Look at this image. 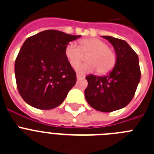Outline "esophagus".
<instances>
[{"instance_id": "1", "label": "esophagus", "mask_w": 154, "mask_h": 154, "mask_svg": "<svg viewBox=\"0 0 154 154\" xmlns=\"http://www.w3.org/2000/svg\"><path fill=\"white\" fill-rule=\"evenodd\" d=\"M76 78H77V80L82 79H84V76L83 75H81L77 74V75H76Z\"/></svg>"}]
</instances>
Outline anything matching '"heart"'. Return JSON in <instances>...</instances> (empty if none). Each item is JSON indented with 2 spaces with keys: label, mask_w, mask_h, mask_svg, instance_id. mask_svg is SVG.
<instances>
[{
  "label": "heart",
  "mask_w": 154,
  "mask_h": 154,
  "mask_svg": "<svg viewBox=\"0 0 154 154\" xmlns=\"http://www.w3.org/2000/svg\"><path fill=\"white\" fill-rule=\"evenodd\" d=\"M65 55L73 68L77 67L86 56V62L77 68L79 73L92 72L97 69L99 74L109 72L116 63V55L108 45L98 38H85L80 42V48L75 42H69L65 49Z\"/></svg>",
  "instance_id": "b5f03b06"
}]
</instances>
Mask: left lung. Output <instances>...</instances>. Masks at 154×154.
I'll use <instances>...</instances> for the list:
<instances>
[{"mask_svg": "<svg viewBox=\"0 0 154 154\" xmlns=\"http://www.w3.org/2000/svg\"><path fill=\"white\" fill-rule=\"evenodd\" d=\"M113 46L116 63L106 76L90 75L85 77L88 86L85 97L90 106L103 112L120 109L134 96L140 80L138 55L126 42L112 36H103Z\"/></svg>", "mask_w": 154, "mask_h": 154, "instance_id": "8db88e82", "label": "left lung"}]
</instances>
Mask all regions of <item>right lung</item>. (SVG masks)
Listing matches in <instances>:
<instances>
[{
	"instance_id": "1",
	"label": "right lung",
	"mask_w": 154,
	"mask_h": 154,
	"mask_svg": "<svg viewBox=\"0 0 154 154\" xmlns=\"http://www.w3.org/2000/svg\"><path fill=\"white\" fill-rule=\"evenodd\" d=\"M81 35L46 30L24 42L14 65L18 92L28 105L51 109L62 104L76 82V73L65 55L69 42Z\"/></svg>"
}]
</instances>
